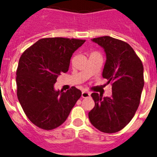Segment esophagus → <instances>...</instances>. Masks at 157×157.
Here are the masks:
<instances>
[{"label":"esophagus","mask_w":157,"mask_h":157,"mask_svg":"<svg viewBox=\"0 0 157 157\" xmlns=\"http://www.w3.org/2000/svg\"><path fill=\"white\" fill-rule=\"evenodd\" d=\"M82 97L83 98H90V93L87 92V91H82Z\"/></svg>","instance_id":"1"}]
</instances>
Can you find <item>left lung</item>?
<instances>
[{
    "label": "left lung",
    "instance_id": "left-lung-1",
    "mask_svg": "<svg viewBox=\"0 0 157 157\" xmlns=\"http://www.w3.org/2000/svg\"><path fill=\"white\" fill-rule=\"evenodd\" d=\"M91 40L105 50L102 76L112 82V94L105 98L97 93L91 94L95 106L89 112V119L101 132L116 133L130 123L138 109L144 87L143 65L127 42L110 36Z\"/></svg>",
    "mask_w": 157,
    "mask_h": 157
}]
</instances>
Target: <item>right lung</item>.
<instances>
[{"label":"right lung","instance_id":"add662e5","mask_svg":"<svg viewBox=\"0 0 157 157\" xmlns=\"http://www.w3.org/2000/svg\"><path fill=\"white\" fill-rule=\"evenodd\" d=\"M85 40L48 37L34 43L22 54L16 71L17 97L34 125L52 130L63 124L82 95L76 87L63 92L54 84L69 69L75 51Z\"/></svg>","mask_w":157,"mask_h":157}]
</instances>
